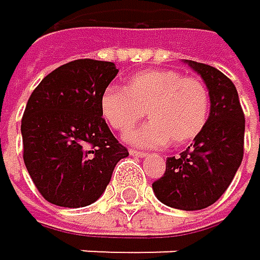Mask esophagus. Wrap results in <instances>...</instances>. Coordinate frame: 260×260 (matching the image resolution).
<instances>
[{
  "label": "esophagus",
  "instance_id": "34e87169",
  "mask_svg": "<svg viewBox=\"0 0 260 260\" xmlns=\"http://www.w3.org/2000/svg\"><path fill=\"white\" fill-rule=\"evenodd\" d=\"M129 154H131V156H136V157H143V156H146L145 151H139V149H129Z\"/></svg>",
  "mask_w": 260,
  "mask_h": 260
}]
</instances>
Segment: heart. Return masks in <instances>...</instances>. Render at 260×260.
<instances>
[{"label": "heart", "instance_id": "heart-1", "mask_svg": "<svg viewBox=\"0 0 260 260\" xmlns=\"http://www.w3.org/2000/svg\"><path fill=\"white\" fill-rule=\"evenodd\" d=\"M209 106L206 84L175 70L140 72L124 88H106L100 100L103 118L118 133H127L146 111L149 121L126 136L129 143L145 148L193 140L207 123Z\"/></svg>", "mask_w": 260, "mask_h": 260}]
</instances>
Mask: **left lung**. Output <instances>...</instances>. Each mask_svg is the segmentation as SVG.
Masks as SVG:
<instances>
[{"instance_id":"left-lung-1","label":"left lung","mask_w":260,"mask_h":260,"mask_svg":"<svg viewBox=\"0 0 260 260\" xmlns=\"http://www.w3.org/2000/svg\"><path fill=\"white\" fill-rule=\"evenodd\" d=\"M187 63L207 85L211 112L193 143L178 157L167 159L165 173L153 182V190L170 207L200 211L226 192L242 164L245 115L231 79L211 65Z\"/></svg>"}]
</instances>
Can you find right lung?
Segmentation results:
<instances>
[{
    "label": "right lung",
    "instance_id": "right-lung-1",
    "mask_svg": "<svg viewBox=\"0 0 260 260\" xmlns=\"http://www.w3.org/2000/svg\"><path fill=\"white\" fill-rule=\"evenodd\" d=\"M117 73L114 62L78 59L45 76L29 96L21 118L23 160L48 203H95L118 160L129 156L100 109Z\"/></svg>",
    "mask_w": 260,
    "mask_h": 260
}]
</instances>
